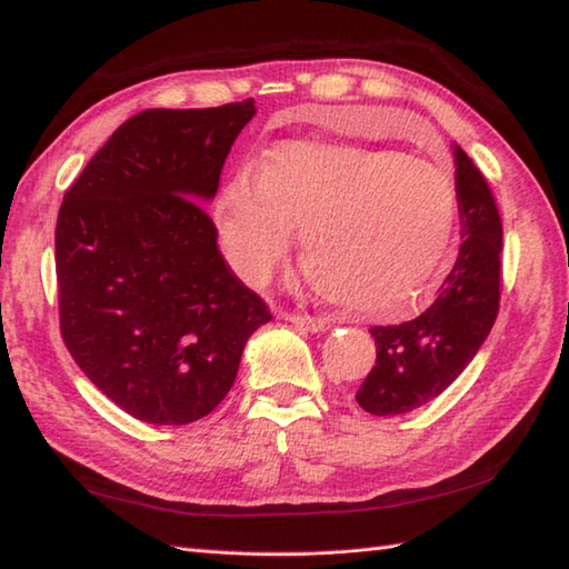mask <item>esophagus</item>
<instances>
[{
	"label": "esophagus",
	"instance_id": "obj_1",
	"mask_svg": "<svg viewBox=\"0 0 569 569\" xmlns=\"http://www.w3.org/2000/svg\"><path fill=\"white\" fill-rule=\"evenodd\" d=\"M281 318L298 325V328H303L308 332H322L328 328V320L325 318H316V316H308V312H291V310H283Z\"/></svg>",
	"mask_w": 569,
	"mask_h": 569
}]
</instances>
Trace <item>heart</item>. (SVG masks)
<instances>
[{
    "mask_svg": "<svg viewBox=\"0 0 569 569\" xmlns=\"http://www.w3.org/2000/svg\"><path fill=\"white\" fill-rule=\"evenodd\" d=\"M229 263L259 283L300 249L325 298L357 318H401L450 257L459 190L403 151L281 141L229 176L214 204Z\"/></svg>",
    "mask_w": 569,
    "mask_h": 569,
    "instance_id": "1",
    "label": "heart"
}]
</instances>
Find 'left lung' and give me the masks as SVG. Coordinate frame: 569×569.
<instances>
[{
	"label": "left lung",
	"instance_id": "left-lung-1",
	"mask_svg": "<svg viewBox=\"0 0 569 569\" xmlns=\"http://www.w3.org/2000/svg\"><path fill=\"white\" fill-rule=\"evenodd\" d=\"M459 244L435 303L401 325H373L377 365L357 391L371 416H401L450 386L489 337L501 300L503 227L487 178L455 147Z\"/></svg>",
	"mask_w": 569,
	"mask_h": 569
}]
</instances>
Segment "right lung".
<instances>
[{
	"instance_id": "right-lung-1",
	"label": "right lung",
	"mask_w": 569,
	"mask_h": 569,
	"mask_svg": "<svg viewBox=\"0 0 569 569\" xmlns=\"http://www.w3.org/2000/svg\"><path fill=\"white\" fill-rule=\"evenodd\" d=\"M253 112V100L143 110L60 204V335L84 377L143 422L186 426L212 413L251 332L271 320L227 266L200 208Z\"/></svg>"
}]
</instances>
